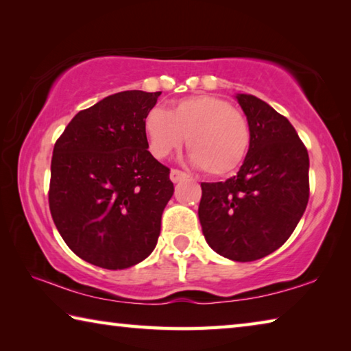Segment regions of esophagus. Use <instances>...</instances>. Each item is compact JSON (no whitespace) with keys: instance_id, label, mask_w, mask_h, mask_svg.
<instances>
[{"instance_id":"1","label":"esophagus","mask_w":351,"mask_h":351,"mask_svg":"<svg viewBox=\"0 0 351 351\" xmlns=\"http://www.w3.org/2000/svg\"><path fill=\"white\" fill-rule=\"evenodd\" d=\"M187 178V175L184 173V171H181V170H176V169H171L170 170V180H171V182H180V181H182V180H186Z\"/></svg>"}]
</instances>
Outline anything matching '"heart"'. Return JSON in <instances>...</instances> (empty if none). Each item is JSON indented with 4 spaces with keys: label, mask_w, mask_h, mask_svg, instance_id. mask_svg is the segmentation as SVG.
I'll use <instances>...</instances> for the list:
<instances>
[{
    "label": "heart",
    "mask_w": 351,
    "mask_h": 351,
    "mask_svg": "<svg viewBox=\"0 0 351 351\" xmlns=\"http://www.w3.org/2000/svg\"><path fill=\"white\" fill-rule=\"evenodd\" d=\"M144 132L156 159L167 158L187 138L189 159L212 176L235 171L251 145L246 119L226 100L204 94L178 100L169 111L153 108Z\"/></svg>",
    "instance_id": "1"
}]
</instances>
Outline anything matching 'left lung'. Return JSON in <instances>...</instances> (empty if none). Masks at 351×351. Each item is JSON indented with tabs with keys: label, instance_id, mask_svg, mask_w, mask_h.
I'll return each mask as SVG.
<instances>
[{
	"label": "left lung",
	"instance_id": "left-lung-1",
	"mask_svg": "<svg viewBox=\"0 0 351 351\" xmlns=\"http://www.w3.org/2000/svg\"><path fill=\"white\" fill-rule=\"evenodd\" d=\"M251 145L235 176L201 182L198 217L213 251L234 261L263 258L294 232L310 198V158L285 116L252 94H235Z\"/></svg>",
	"mask_w": 351,
	"mask_h": 351
}]
</instances>
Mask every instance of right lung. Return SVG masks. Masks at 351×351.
<instances>
[{
	"label": "right lung",
	"mask_w": 351,
	"mask_h": 351,
	"mask_svg": "<svg viewBox=\"0 0 351 351\" xmlns=\"http://www.w3.org/2000/svg\"><path fill=\"white\" fill-rule=\"evenodd\" d=\"M161 93L122 91L79 111L54 145L49 209L71 251L125 269L156 247L173 195L170 170L147 150L144 119Z\"/></svg>",
	"instance_id": "obj_1"
}]
</instances>
